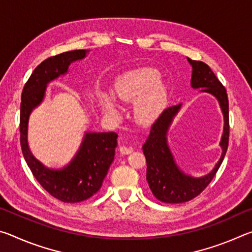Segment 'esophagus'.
I'll return each mask as SVG.
<instances>
[{
  "mask_svg": "<svg viewBox=\"0 0 252 252\" xmlns=\"http://www.w3.org/2000/svg\"><path fill=\"white\" fill-rule=\"evenodd\" d=\"M132 151H133V148H131V147H126V146L120 147V153H121V155H123V156L130 155Z\"/></svg>",
  "mask_w": 252,
  "mask_h": 252,
  "instance_id": "esophagus-1",
  "label": "esophagus"
}]
</instances>
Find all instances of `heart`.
Returning a JSON list of instances; mask_svg holds the SVG:
<instances>
[{
	"label": "heart",
	"mask_w": 252,
	"mask_h": 252,
	"mask_svg": "<svg viewBox=\"0 0 252 252\" xmlns=\"http://www.w3.org/2000/svg\"><path fill=\"white\" fill-rule=\"evenodd\" d=\"M114 95L125 103L133 104V117L141 125H149L160 116L168 100V89L160 73L152 67L126 72L114 84ZM100 104L106 116L117 118L118 108L111 97L101 93Z\"/></svg>",
	"instance_id": "1"
}]
</instances>
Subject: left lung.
Listing matches in <instances>:
<instances>
[{"label": "left lung", "instance_id": "8db88e82", "mask_svg": "<svg viewBox=\"0 0 252 252\" xmlns=\"http://www.w3.org/2000/svg\"><path fill=\"white\" fill-rule=\"evenodd\" d=\"M192 66L191 87L201 89L202 92L210 93L218 100L223 114V134L220 141L222 149L218 163L211 172L201 178H194L183 173L174 161L168 144V130L177 116L181 104L169 106L153 123L143 153L147 160V181L155 197L162 202L181 203L190 201L199 195L211 182L222 163L229 143V102L225 88L213 73L208 64L187 58Z\"/></svg>", "mask_w": 252, "mask_h": 252}]
</instances>
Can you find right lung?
<instances>
[{"mask_svg": "<svg viewBox=\"0 0 252 252\" xmlns=\"http://www.w3.org/2000/svg\"><path fill=\"white\" fill-rule=\"evenodd\" d=\"M89 51L74 50L44 60L32 72L21 96L20 133L25 161L40 185L62 202L75 203L91 198L100 190L118 146L116 132H85L73 159L62 169L46 168L35 159L29 148L30 114L43 101L51 81L67 73L72 62L82 60Z\"/></svg>", "mask_w": 252, "mask_h": 252, "instance_id": "1", "label": "right lung"}]
</instances>
